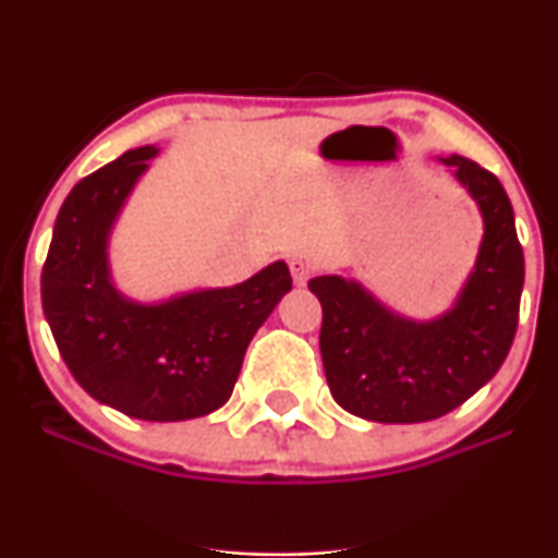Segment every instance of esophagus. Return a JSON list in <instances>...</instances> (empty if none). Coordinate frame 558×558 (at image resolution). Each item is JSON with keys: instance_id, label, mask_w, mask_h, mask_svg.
Listing matches in <instances>:
<instances>
[{"instance_id": "1", "label": "esophagus", "mask_w": 558, "mask_h": 558, "mask_svg": "<svg viewBox=\"0 0 558 558\" xmlns=\"http://www.w3.org/2000/svg\"><path fill=\"white\" fill-rule=\"evenodd\" d=\"M288 267H291L293 283H296V286L310 283V278H312V265H310V262L301 259V257H293L291 262H288Z\"/></svg>"}]
</instances>
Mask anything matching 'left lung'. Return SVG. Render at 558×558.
Instances as JSON below:
<instances>
[{
  "label": "left lung",
  "mask_w": 558,
  "mask_h": 558,
  "mask_svg": "<svg viewBox=\"0 0 558 558\" xmlns=\"http://www.w3.org/2000/svg\"><path fill=\"white\" fill-rule=\"evenodd\" d=\"M435 159L483 220L475 265L440 315H401L356 278L310 280L323 304L319 351L332 399L369 422L409 425L462 407L498 373L520 319L524 257L504 185L466 157Z\"/></svg>",
  "instance_id": "obj_1"
}]
</instances>
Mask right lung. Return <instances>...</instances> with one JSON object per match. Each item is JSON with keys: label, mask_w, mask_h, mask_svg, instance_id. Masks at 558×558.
<instances>
[{"label": "right lung", "mask_w": 558, "mask_h": 558, "mask_svg": "<svg viewBox=\"0 0 558 558\" xmlns=\"http://www.w3.org/2000/svg\"><path fill=\"white\" fill-rule=\"evenodd\" d=\"M157 155L155 144L138 146L70 191L41 272V304L62 360L92 399L128 417L183 422L230 399L254 332L293 280L275 259L235 286L125 296L112 275V230Z\"/></svg>", "instance_id": "obj_1"}]
</instances>
